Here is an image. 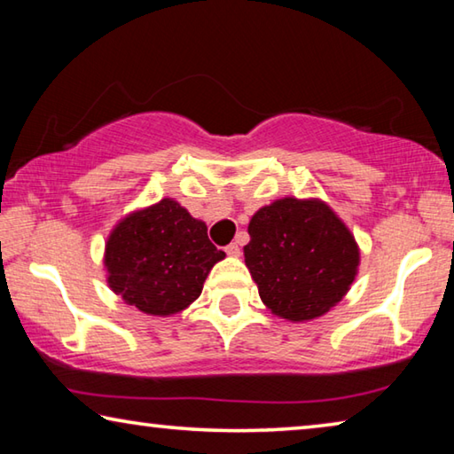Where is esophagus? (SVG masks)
<instances>
[{"mask_svg": "<svg viewBox=\"0 0 454 454\" xmlns=\"http://www.w3.org/2000/svg\"><path fill=\"white\" fill-rule=\"evenodd\" d=\"M226 254H228V256H234V258L240 256V246H238L236 242L228 244V246H226Z\"/></svg>", "mask_w": 454, "mask_h": 454, "instance_id": "1", "label": "esophagus"}]
</instances>
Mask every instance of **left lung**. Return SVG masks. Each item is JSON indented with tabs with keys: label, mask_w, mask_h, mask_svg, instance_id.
Wrapping results in <instances>:
<instances>
[{
	"label": "left lung",
	"mask_w": 454,
	"mask_h": 454,
	"mask_svg": "<svg viewBox=\"0 0 454 454\" xmlns=\"http://www.w3.org/2000/svg\"><path fill=\"white\" fill-rule=\"evenodd\" d=\"M244 260L266 309L290 322L326 314L355 282L360 250L347 224L318 198H280L248 224Z\"/></svg>",
	"instance_id": "1"
}]
</instances>
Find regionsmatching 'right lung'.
<instances>
[{"label":"right lung","mask_w":454,"mask_h":454,"mask_svg":"<svg viewBox=\"0 0 454 454\" xmlns=\"http://www.w3.org/2000/svg\"><path fill=\"white\" fill-rule=\"evenodd\" d=\"M224 252L210 242L202 220L172 198L121 218L107 236V286L150 317H172L202 294Z\"/></svg>","instance_id":"obj_1"}]
</instances>
